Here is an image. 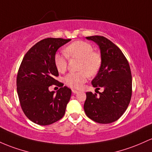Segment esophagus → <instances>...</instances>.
<instances>
[{
  "mask_svg": "<svg viewBox=\"0 0 152 152\" xmlns=\"http://www.w3.org/2000/svg\"><path fill=\"white\" fill-rule=\"evenodd\" d=\"M72 92L73 94H78L79 93V91H77V90H75V89H72Z\"/></svg>",
  "mask_w": 152,
  "mask_h": 152,
  "instance_id": "esophagus-1",
  "label": "esophagus"
}]
</instances>
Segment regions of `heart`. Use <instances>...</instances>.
Returning a JSON list of instances; mask_svg holds the SVG:
<instances>
[{"mask_svg": "<svg viewBox=\"0 0 152 152\" xmlns=\"http://www.w3.org/2000/svg\"><path fill=\"white\" fill-rule=\"evenodd\" d=\"M64 51L68 57L80 60V71L66 75L65 83L71 88L80 89L87 81L89 76H94L99 71L102 63L100 55L93 51L92 46L89 43L81 40L68 45ZM54 63L58 72L64 73L67 69V58L63 55H55Z\"/></svg>", "mask_w": 152, "mask_h": 152, "instance_id": "1", "label": "heart"}]
</instances>
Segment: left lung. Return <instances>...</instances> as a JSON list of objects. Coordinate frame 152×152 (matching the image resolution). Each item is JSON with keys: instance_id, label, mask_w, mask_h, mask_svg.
<instances>
[{"instance_id": "left-lung-1", "label": "left lung", "mask_w": 152, "mask_h": 152, "mask_svg": "<svg viewBox=\"0 0 152 152\" xmlns=\"http://www.w3.org/2000/svg\"><path fill=\"white\" fill-rule=\"evenodd\" d=\"M99 47L101 66L91 84L99 93L86 92L84 109L88 118L107 124L116 121L127 109L132 95V76L129 63L122 51L102 36L86 37Z\"/></svg>"}]
</instances>
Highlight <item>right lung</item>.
<instances>
[{
	"label": "right lung",
	"instance_id": "1",
	"mask_svg": "<svg viewBox=\"0 0 152 152\" xmlns=\"http://www.w3.org/2000/svg\"><path fill=\"white\" fill-rule=\"evenodd\" d=\"M71 39L46 38L38 42L25 54L18 71L16 86L21 109L33 123L48 126L59 121L66 112L71 90L56 79L58 71L54 56L58 48ZM52 85L61 86L56 94Z\"/></svg>",
	"mask_w": 152,
	"mask_h": 152
}]
</instances>
